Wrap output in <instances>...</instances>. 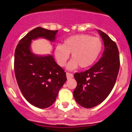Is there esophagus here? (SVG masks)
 Returning a JSON list of instances; mask_svg holds the SVG:
<instances>
[{"label": "esophagus", "instance_id": "34e87169", "mask_svg": "<svg viewBox=\"0 0 132 132\" xmlns=\"http://www.w3.org/2000/svg\"><path fill=\"white\" fill-rule=\"evenodd\" d=\"M66 77H67L68 79H69V78H73V75L72 73H70L69 72H66Z\"/></svg>", "mask_w": 132, "mask_h": 132}]
</instances>
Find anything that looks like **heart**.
<instances>
[{
    "mask_svg": "<svg viewBox=\"0 0 132 132\" xmlns=\"http://www.w3.org/2000/svg\"><path fill=\"white\" fill-rule=\"evenodd\" d=\"M103 44L99 38L91 37L87 34H78L69 37L62 45H57L55 55L59 65L64 66L71 54L72 61L68 65L69 70H73L79 66L86 68L93 65L97 60Z\"/></svg>",
    "mask_w": 132,
    "mask_h": 132,
    "instance_id": "1",
    "label": "heart"
}]
</instances>
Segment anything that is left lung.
I'll use <instances>...</instances> for the list:
<instances>
[{"label": "left lung", "mask_w": 132, "mask_h": 132, "mask_svg": "<svg viewBox=\"0 0 132 132\" xmlns=\"http://www.w3.org/2000/svg\"><path fill=\"white\" fill-rule=\"evenodd\" d=\"M105 50L99 61L89 70L75 73L77 86L73 91L76 102L85 108H92L103 102L112 90L120 67L119 53L114 41L98 30Z\"/></svg>", "instance_id": "left-lung-1"}]
</instances>
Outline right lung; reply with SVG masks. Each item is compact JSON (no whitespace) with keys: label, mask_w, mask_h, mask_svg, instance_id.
<instances>
[{"label":"right lung","mask_w":132,"mask_h":132,"mask_svg":"<svg viewBox=\"0 0 132 132\" xmlns=\"http://www.w3.org/2000/svg\"><path fill=\"white\" fill-rule=\"evenodd\" d=\"M58 30L38 27L20 40L14 52V68L18 87L29 103L39 109L51 106L66 81V72L52 55L39 56L30 51L32 39L55 40Z\"/></svg>","instance_id":"1"}]
</instances>
